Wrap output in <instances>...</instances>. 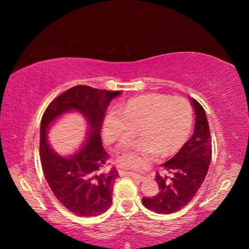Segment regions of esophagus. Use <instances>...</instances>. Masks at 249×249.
I'll return each instance as SVG.
<instances>
[{"instance_id": "34e87169", "label": "esophagus", "mask_w": 249, "mask_h": 249, "mask_svg": "<svg viewBox=\"0 0 249 249\" xmlns=\"http://www.w3.org/2000/svg\"><path fill=\"white\" fill-rule=\"evenodd\" d=\"M119 173L121 174V176H128L130 178H133L134 179H136V181H143V179L145 178L144 177H141V176H138V174H134V173H130V172H125V171H119Z\"/></svg>"}]
</instances>
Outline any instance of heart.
Listing matches in <instances>:
<instances>
[{"mask_svg": "<svg viewBox=\"0 0 249 249\" xmlns=\"http://www.w3.org/2000/svg\"><path fill=\"white\" fill-rule=\"evenodd\" d=\"M192 124L193 108L186 99L149 94L130 100L120 112L111 111L104 137L108 142L125 140L139 129L141 138L122 144L116 156L121 167L138 169L147 158L177 152L187 140Z\"/></svg>", "mask_w": 249, "mask_h": 249, "instance_id": "b5f03b06", "label": "heart"}]
</instances>
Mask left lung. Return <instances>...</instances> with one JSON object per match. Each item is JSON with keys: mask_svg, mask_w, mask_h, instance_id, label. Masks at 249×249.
<instances>
[{"mask_svg": "<svg viewBox=\"0 0 249 249\" xmlns=\"http://www.w3.org/2000/svg\"><path fill=\"white\" fill-rule=\"evenodd\" d=\"M195 110V130L186 143L171 160L161 163L168 176L156 173L160 193L153 198H142L146 209L160 214H171L186 206L203 183L212 160V141L205 111L190 98Z\"/></svg>", "mask_w": 249, "mask_h": 249, "instance_id": "1", "label": "left lung"}]
</instances>
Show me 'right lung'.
<instances>
[{"label":"right lung","instance_id":"right-lung-1","mask_svg":"<svg viewBox=\"0 0 249 249\" xmlns=\"http://www.w3.org/2000/svg\"><path fill=\"white\" fill-rule=\"evenodd\" d=\"M122 94L88 86H76L57 96L41 119L39 155L45 178L56 199L71 213L91 217L106 212L112 203L119 172L105 170L109 155L100 138V127L111 100ZM78 110L89 125L88 139L75 155L64 158L51 149L46 133L61 115Z\"/></svg>","mask_w":249,"mask_h":249}]
</instances>
